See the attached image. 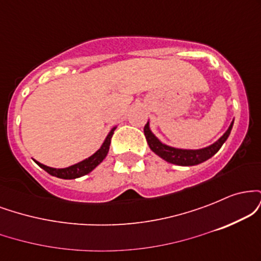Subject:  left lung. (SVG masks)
<instances>
[{
    "label": "left lung",
    "instance_id": "obj_1",
    "mask_svg": "<svg viewBox=\"0 0 261 261\" xmlns=\"http://www.w3.org/2000/svg\"><path fill=\"white\" fill-rule=\"evenodd\" d=\"M233 119L230 122L229 127L227 128V131L222 136L218 139L216 142H214L212 145L207 146V147L203 148H197V149H188V148H178V147H172V146L166 145L162 141L158 139L155 135L152 133L151 126H149V120L147 124L145 125L143 128V133H145L146 140L149 148L154 152L155 154L160 155L162 160L167 161L168 163L176 164V166H184V167H190V166H196V164L202 163V162L210 160L212 155H215L218 152V149L222 147V145L226 142V140L228 139L230 130H232Z\"/></svg>",
    "mask_w": 261,
    "mask_h": 261
}]
</instances>
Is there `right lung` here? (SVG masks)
<instances>
[{
	"instance_id": "obj_1",
	"label": "right lung",
	"mask_w": 261,
	"mask_h": 261,
	"mask_svg": "<svg viewBox=\"0 0 261 261\" xmlns=\"http://www.w3.org/2000/svg\"><path fill=\"white\" fill-rule=\"evenodd\" d=\"M116 126H114L112 130L109 131L107 135L106 140L104 142L101 143L100 148L98 149L97 152H94L92 155H89L88 158L86 160L79 162V163H74L72 166H68L66 168H53V167H47L45 164L40 163V162L35 161V163L38 164L40 168H43L45 172L49 173L50 175L56 176V178H61V179H76L80 178V176H83L88 173H91L93 169L95 168L97 166H99L101 162L104 161V158L107 157L108 152H109V147H110V140H112V136L115 131Z\"/></svg>"
}]
</instances>
